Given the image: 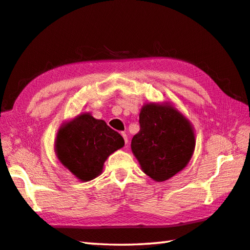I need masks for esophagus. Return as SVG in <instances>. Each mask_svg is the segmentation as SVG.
<instances>
[{"label": "esophagus", "mask_w": 250, "mask_h": 250, "mask_svg": "<svg viewBox=\"0 0 250 250\" xmlns=\"http://www.w3.org/2000/svg\"><path fill=\"white\" fill-rule=\"evenodd\" d=\"M122 136H123V138H124L125 144L127 145V142H128V139H127V135L125 134V132H122Z\"/></svg>", "instance_id": "1"}]
</instances>
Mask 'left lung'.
Here are the masks:
<instances>
[{"instance_id":"obj_1","label":"left lung","mask_w":250,"mask_h":250,"mask_svg":"<svg viewBox=\"0 0 250 250\" xmlns=\"http://www.w3.org/2000/svg\"><path fill=\"white\" fill-rule=\"evenodd\" d=\"M140 130L132 137L131 151L142 171L163 182L185 168L195 149L191 122L169 103L142 105Z\"/></svg>"}]
</instances>
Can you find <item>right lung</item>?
I'll return each instance as SVG.
<instances>
[{
	"label": "right lung",
	"instance_id": "add662e5",
	"mask_svg": "<svg viewBox=\"0 0 250 250\" xmlns=\"http://www.w3.org/2000/svg\"><path fill=\"white\" fill-rule=\"evenodd\" d=\"M124 144L123 137L104 121L85 112L60 126L55 152L61 164L86 182L101 175L106 159Z\"/></svg>",
	"mask_w": 250,
	"mask_h": 250
}]
</instances>
